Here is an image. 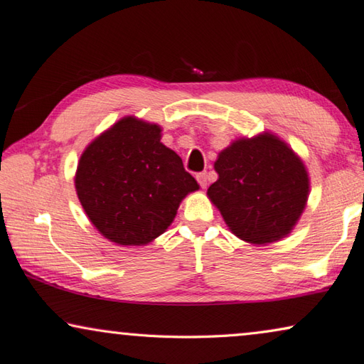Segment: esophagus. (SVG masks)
<instances>
[{
    "label": "esophagus",
    "mask_w": 364,
    "mask_h": 364,
    "mask_svg": "<svg viewBox=\"0 0 364 364\" xmlns=\"http://www.w3.org/2000/svg\"><path fill=\"white\" fill-rule=\"evenodd\" d=\"M197 181H198L200 186H202V188L205 189V188L208 186V173H206V172L197 173Z\"/></svg>",
    "instance_id": "esophagus-1"
}]
</instances>
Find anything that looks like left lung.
I'll use <instances>...</instances> for the list:
<instances>
[{
  "label": "left lung",
  "mask_w": 364,
  "mask_h": 364,
  "mask_svg": "<svg viewBox=\"0 0 364 364\" xmlns=\"http://www.w3.org/2000/svg\"><path fill=\"white\" fill-rule=\"evenodd\" d=\"M219 180L208 197L242 241L269 244L291 233L306 205L304 162L274 134L239 139L214 162Z\"/></svg>",
  "instance_id": "left-lung-1"
}]
</instances>
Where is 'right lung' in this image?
<instances>
[{"mask_svg": "<svg viewBox=\"0 0 364 364\" xmlns=\"http://www.w3.org/2000/svg\"><path fill=\"white\" fill-rule=\"evenodd\" d=\"M76 194L95 228L120 245H144L164 233L178 206L198 189L161 128L125 117L81 154Z\"/></svg>", "mask_w": 364, "mask_h": 364, "instance_id": "obj_1", "label": "right lung"}]
</instances>
